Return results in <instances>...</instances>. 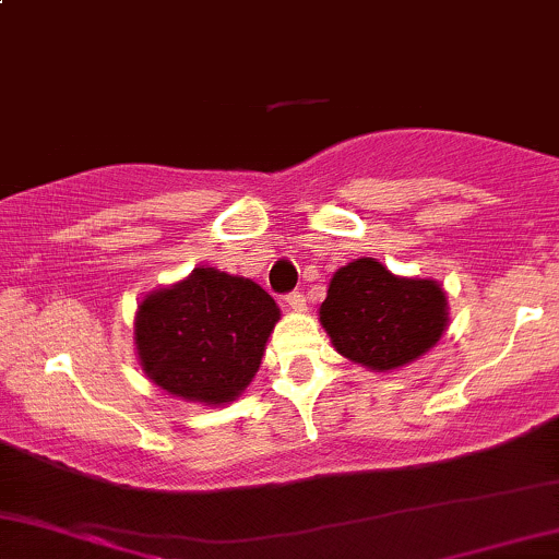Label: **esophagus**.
Listing matches in <instances>:
<instances>
[{"label": "esophagus", "mask_w": 559, "mask_h": 559, "mask_svg": "<svg viewBox=\"0 0 559 559\" xmlns=\"http://www.w3.org/2000/svg\"><path fill=\"white\" fill-rule=\"evenodd\" d=\"M285 302L287 308H293V311H306V298H302V293L285 295Z\"/></svg>", "instance_id": "esophagus-1"}]
</instances>
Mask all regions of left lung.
I'll return each mask as SVG.
<instances>
[{
  "label": "left lung",
  "mask_w": 559,
  "mask_h": 559,
  "mask_svg": "<svg viewBox=\"0 0 559 559\" xmlns=\"http://www.w3.org/2000/svg\"><path fill=\"white\" fill-rule=\"evenodd\" d=\"M445 308L436 280L396 277L365 257L336 269L319 316L336 353L385 373L417 360L443 336Z\"/></svg>",
  "instance_id": "left-lung-1"
}]
</instances>
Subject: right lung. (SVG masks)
I'll return each mask as SVG.
<instances>
[{"label": "right lung", "mask_w": 559, "mask_h": 559, "mask_svg": "<svg viewBox=\"0 0 559 559\" xmlns=\"http://www.w3.org/2000/svg\"><path fill=\"white\" fill-rule=\"evenodd\" d=\"M280 321L257 282L197 266L189 277L144 295L134 319L142 370L168 394L227 404L257 376Z\"/></svg>", "instance_id": "1"}]
</instances>
